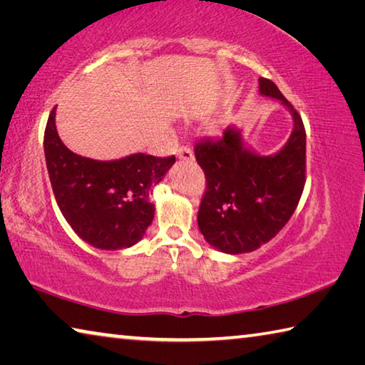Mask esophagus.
I'll list each match as a JSON object with an SVG mask.
<instances>
[{
    "instance_id": "34e87169",
    "label": "esophagus",
    "mask_w": 365,
    "mask_h": 365,
    "mask_svg": "<svg viewBox=\"0 0 365 365\" xmlns=\"http://www.w3.org/2000/svg\"><path fill=\"white\" fill-rule=\"evenodd\" d=\"M177 156L180 160H191V159H193V151H191L188 146H182L180 150H178Z\"/></svg>"
}]
</instances>
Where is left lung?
<instances>
[{
	"label": "left lung",
	"mask_w": 365,
	"mask_h": 365,
	"mask_svg": "<svg viewBox=\"0 0 365 365\" xmlns=\"http://www.w3.org/2000/svg\"><path fill=\"white\" fill-rule=\"evenodd\" d=\"M259 93L279 100L293 117L292 135L280 151L269 156L256 153L235 125L195 146L207 182L197 227L206 242L225 255H245L270 242L293 215L304 190L306 132L301 117L272 80L259 78Z\"/></svg>",
	"instance_id": "left-lung-1"
}]
</instances>
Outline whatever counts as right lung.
I'll list each match as a JSON object with an SVG mask.
<instances>
[{
    "label": "right lung",
    "mask_w": 365,
    "mask_h": 365,
    "mask_svg": "<svg viewBox=\"0 0 365 365\" xmlns=\"http://www.w3.org/2000/svg\"><path fill=\"white\" fill-rule=\"evenodd\" d=\"M45 158L53 193L67 224L98 250L132 248L154 219L153 190L175 156L130 154L96 160L72 153L56 130V108L45 130Z\"/></svg>",
    "instance_id": "obj_1"
}]
</instances>
